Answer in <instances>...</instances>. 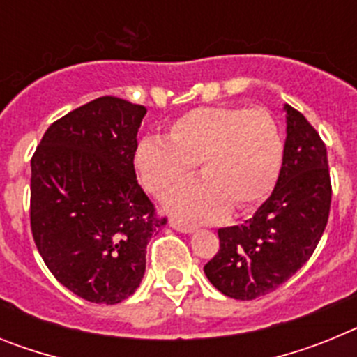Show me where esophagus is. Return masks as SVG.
<instances>
[{
    "mask_svg": "<svg viewBox=\"0 0 357 357\" xmlns=\"http://www.w3.org/2000/svg\"><path fill=\"white\" fill-rule=\"evenodd\" d=\"M169 227H173V229L178 230V232H184V234H191L195 230L193 225L181 222V220H176V218H172V220H169Z\"/></svg>",
    "mask_w": 357,
    "mask_h": 357,
    "instance_id": "esophagus-1",
    "label": "esophagus"
}]
</instances>
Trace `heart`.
Segmentation results:
<instances>
[{"mask_svg": "<svg viewBox=\"0 0 357 357\" xmlns=\"http://www.w3.org/2000/svg\"><path fill=\"white\" fill-rule=\"evenodd\" d=\"M284 141L279 123L264 107H197L168 125L166 139L148 135L135 146L134 164L150 193H168L193 175L206 178L166 198L173 214L191 223L213 222L230 206L255 207L279 178Z\"/></svg>", "mask_w": 357, "mask_h": 357, "instance_id": "b5f03b06", "label": "heart"}]
</instances>
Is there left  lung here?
I'll return each mask as SVG.
<instances>
[{"instance_id":"8db88e82","label":"left lung","mask_w":357,"mask_h":357,"mask_svg":"<svg viewBox=\"0 0 357 357\" xmlns=\"http://www.w3.org/2000/svg\"><path fill=\"white\" fill-rule=\"evenodd\" d=\"M284 109L288 135L273 193L243 225L218 230L220 250L204 266L211 284L236 301L284 284L313 255L329 220L326 143L298 110Z\"/></svg>"}]
</instances>
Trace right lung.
<instances>
[{
    "instance_id": "right-lung-1",
    "label": "right lung",
    "mask_w": 357,
    "mask_h": 357,
    "mask_svg": "<svg viewBox=\"0 0 357 357\" xmlns=\"http://www.w3.org/2000/svg\"><path fill=\"white\" fill-rule=\"evenodd\" d=\"M144 114L121 98H96L52 123L31 157L37 250L62 286L94 304L139 288L148 241L168 222L135 178Z\"/></svg>"
}]
</instances>
